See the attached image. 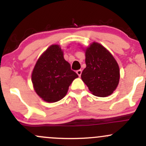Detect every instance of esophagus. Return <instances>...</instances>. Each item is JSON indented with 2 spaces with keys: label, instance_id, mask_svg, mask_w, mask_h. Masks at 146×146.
<instances>
[{
  "label": "esophagus",
  "instance_id": "1",
  "mask_svg": "<svg viewBox=\"0 0 146 146\" xmlns=\"http://www.w3.org/2000/svg\"><path fill=\"white\" fill-rule=\"evenodd\" d=\"M76 73H77V74L79 75V76H80V75H81V74H82V70L81 69L78 70V71H76Z\"/></svg>",
  "mask_w": 146,
  "mask_h": 146
}]
</instances>
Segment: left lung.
Returning a JSON list of instances; mask_svg holds the SVG:
<instances>
[{
    "instance_id": "8db88e82",
    "label": "left lung",
    "mask_w": 146,
    "mask_h": 146,
    "mask_svg": "<svg viewBox=\"0 0 146 146\" xmlns=\"http://www.w3.org/2000/svg\"><path fill=\"white\" fill-rule=\"evenodd\" d=\"M86 67L81 78L95 96L106 97L116 89L119 81L118 64L101 44L93 42L86 51Z\"/></svg>"
}]
</instances>
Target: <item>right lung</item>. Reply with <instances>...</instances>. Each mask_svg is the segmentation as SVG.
<instances>
[{
  "label": "right lung",
  "mask_w": 146,
  "mask_h": 146,
  "mask_svg": "<svg viewBox=\"0 0 146 146\" xmlns=\"http://www.w3.org/2000/svg\"><path fill=\"white\" fill-rule=\"evenodd\" d=\"M78 77L64 60L58 45H51L40 57L31 75L36 93L47 102L60 101L67 93L72 82Z\"/></svg>",
  "instance_id": "right-lung-1"
}]
</instances>
